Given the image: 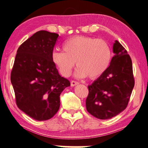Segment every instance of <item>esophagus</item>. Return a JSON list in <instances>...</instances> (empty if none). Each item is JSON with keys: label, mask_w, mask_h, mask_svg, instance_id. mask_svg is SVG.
Masks as SVG:
<instances>
[{"label": "esophagus", "mask_w": 148, "mask_h": 148, "mask_svg": "<svg viewBox=\"0 0 148 148\" xmlns=\"http://www.w3.org/2000/svg\"><path fill=\"white\" fill-rule=\"evenodd\" d=\"M79 84V83L77 82V81H75V80H72V81L71 82V86H76L77 84Z\"/></svg>", "instance_id": "1"}]
</instances>
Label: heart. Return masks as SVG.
<instances>
[{"label": "heart", "mask_w": 148, "mask_h": 148, "mask_svg": "<svg viewBox=\"0 0 148 148\" xmlns=\"http://www.w3.org/2000/svg\"><path fill=\"white\" fill-rule=\"evenodd\" d=\"M63 51L52 53L53 62L63 76L68 77L75 66L78 67L75 75L91 79L100 77L106 71L111 58V51L108 42L102 39L76 36L66 40Z\"/></svg>", "instance_id": "heart-1"}]
</instances>
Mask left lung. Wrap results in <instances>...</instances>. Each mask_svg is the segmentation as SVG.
<instances>
[{"instance_id":"8db88e82","label":"left lung","mask_w":148,"mask_h":148,"mask_svg":"<svg viewBox=\"0 0 148 148\" xmlns=\"http://www.w3.org/2000/svg\"><path fill=\"white\" fill-rule=\"evenodd\" d=\"M113 51L115 55L106 71L88 86L86 109L99 119H110L123 111L135 85L132 61L127 51L115 40Z\"/></svg>"}]
</instances>
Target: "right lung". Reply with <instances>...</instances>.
I'll use <instances>...</instances> for the list:
<instances>
[{"mask_svg":"<svg viewBox=\"0 0 148 148\" xmlns=\"http://www.w3.org/2000/svg\"><path fill=\"white\" fill-rule=\"evenodd\" d=\"M58 35L39 31L19 47L11 73L18 108L38 121L49 120L60 108V95L70 86L61 77L51 55Z\"/></svg>","mask_w":148,"mask_h":148,"instance_id":"1","label":"right lung"}]
</instances>
